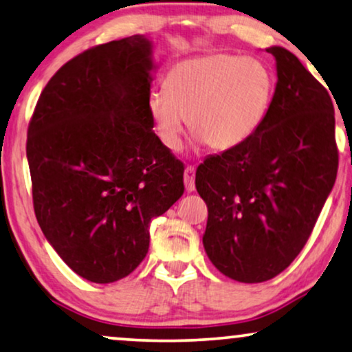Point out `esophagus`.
Here are the masks:
<instances>
[{
  "label": "esophagus",
  "mask_w": 352,
  "mask_h": 352,
  "mask_svg": "<svg viewBox=\"0 0 352 352\" xmlns=\"http://www.w3.org/2000/svg\"><path fill=\"white\" fill-rule=\"evenodd\" d=\"M184 184H186V190L192 192L195 189V166L189 165L184 171Z\"/></svg>",
  "instance_id": "34e87169"
}]
</instances>
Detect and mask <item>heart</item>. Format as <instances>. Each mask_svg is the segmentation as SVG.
<instances>
[{"label": "heart", "mask_w": 352, "mask_h": 352, "mask_svg": "<svg viewBox=\"0 0 352 352\" xmlns=\"http://www.w3.org/2000/svg\"><path fill=\"white\" fill-rule=\"evenodd\" d=\"M165 91L152 93L147 110L160 142L179 151L190 131L206 146L228 151L247 141L266 117L272 75L261 60L210 54L177 62L165 76Z\"/></svg>", "instance_id": "1"}]
</instances>
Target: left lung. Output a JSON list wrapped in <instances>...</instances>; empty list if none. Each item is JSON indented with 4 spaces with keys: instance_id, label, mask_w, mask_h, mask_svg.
<instances>
[{
    "instance_id": "8db88e82",
    "label": "left lung",
    "mask_w": 352,
    "mask_h": 352,
    "mask_svg": "<svg viewBox=\"0 0 352 352\" xmlns=\"http://www.w3.org/2000/svg\"><path fill=\"white\" fill-rule=\"evenodd\" d=\"M276 93L247 141L210 155L195 173L208 206L204 247L224 276L259 283L290 266L314 229L338 171L330 93L285 47Z\"/></svg>"
}]
</instances>
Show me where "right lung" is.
I'll return each instance as SVG.
<instances>
[{"label":"right lung","instance_id":"obj_1","mask_svg":"<svg viewBox=\"0 0 352 352\" xmlns=\"http://www.w3.org/2000/svg\"><path fill=\"white\" fill-rule=\"evenodd\" d=\"M152 43L89 47L56 72L28 123L38 224L67 266L112 283L148 250V226L184 194V163L153 133Z\"/></svg>","mask_w":352,"mask_h":352}]
</instances>
